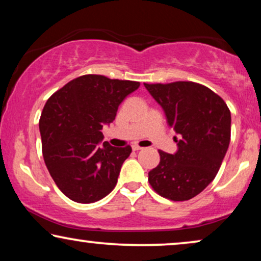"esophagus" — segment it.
I'll use <instances>...</instances> for the list:
<instances>
[{
    "label": "esophagus",
    "instance_id": "obj_1",
    "mask_svg": "<svg viewBox=\"0 0 261 261\" xmlns=\"http://www.w3.org/2000/svg\"><path fill=\"white\" fill-rule=\"evenodd\" d=\"M132 148H133V149H134V151H140V149H142V147H141V146H139V145H137V144H135V145H133V146H132Z\"/></svg>",
    "mask_w": 261,
    "mask_h": 261
}]
</instances>
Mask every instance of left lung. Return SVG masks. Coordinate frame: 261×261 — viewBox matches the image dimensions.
<instances>
[{
	"mask_svg": "<svg viewBox=\"0 0 261 261\" xmlns=\"http://www.w3.org/2000/svg\"><path fill=\"white\" fill-rule=\"evenodd\" d=\"M144 84L180 138L174 137V154L159 149L160 163L148 172V181L163 197L188 201L219 172L230 141V110L219 95L195 82Z\"/></svg>",
	"mask_w": 261,
	"mask_h": 261,
	"instance_id": "left-lung-1",
	"label": "left lung"
}]
</instances>
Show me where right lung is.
Segmentation results:
<instances>
[{"instance_id": "1", "label": "right lung", "mask_w": 261, "mask_h": 261, "mask_svg": "<svg viewBox=\"0 0 261 261\" xmlns=\"http://www.w3.org/2000/svg\"><path fill=\"white\" fill-rule=\"evenodd\" d=\"M139 87V82L84 74L47 99L39 121L42 155L66 197L94 203L115 188L132 147L102 145L101 129L115 120L121 102Z\"/></svg>"}]
</instances>
